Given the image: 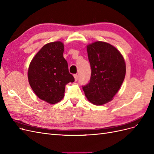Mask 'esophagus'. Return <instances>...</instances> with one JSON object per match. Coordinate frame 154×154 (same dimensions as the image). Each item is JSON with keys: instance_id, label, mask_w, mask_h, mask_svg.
<instances>
[{"instance_id": "esophagus-1", "label": "esophagus", "mask_w": 154, "mask_h": 154, "mask_svg": "<svg viewBox=\"0 0 154 154\" xmlns=\"http://www.w3.org/2000/svg\"><path fill=\"white\" fill-rule=\"evenodd\" d=\"M74 80H75V81H77L78 80V74H74Z\"/></svg>"}]
</instances>
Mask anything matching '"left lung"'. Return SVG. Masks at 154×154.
<instances>
[{"label":"left lung","instance_id":"left-lung-1","mask_svg":"<svg viewBox=\"0 0 154 154\" xmlns=\"http://www.w3.org/2000/svg\"><path fill=\"white\" fill-rule=\"evenodd\" d=\"M87 51L91 76L83 90L92 103L103 105L112 100L122 85L126 74L125 60L117 49L104 42L88 45Z\"/></svg>","mask_w":154,"mask_h":154}]
</instances>
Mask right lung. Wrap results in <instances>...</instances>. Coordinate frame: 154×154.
<instances>
[{
    "label": "right lung",
    "instance_id": "add662e5",
    "mask_svg": "<svg viewBox=\"0 0 154 154\" xmlns=\"http://www.w3.org/2000/svg\"><path fill=\"white\" fill-rule=\"evenodd\" d=\"M63 51L62 42L45 44L31 60L27 72L29 85L35 94L51 104L61 101L66 84L74 82L63 57Z\"/></svg>",
    "mask_w": 154,
    "mask_h": 154
}]
</instances>
